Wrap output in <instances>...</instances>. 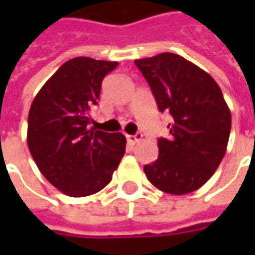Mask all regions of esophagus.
I'll return each instance as SVG.
<instances>
[{
    "label": "esophagus",
    "instance_id": "esophagus-1",
    "mask_svg": "<svg viewBox=\"0 0 255 255\" xmlns=\"http://www.w3.org/2000/svg\"><path fill=\"white\" fill-rule=\"evenodd\" d=\"M142 133H136V135H127V140H128V143L129 144H135V143H138L139 140L142 139Z\"/></svg>",
    "mask_w": 255,
    "mask_h": 255
}]
</instances>
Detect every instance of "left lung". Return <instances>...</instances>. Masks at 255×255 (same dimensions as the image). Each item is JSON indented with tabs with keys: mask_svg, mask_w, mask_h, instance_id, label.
Segmentation results:
<instances>
[{
	"mask_svg": "<svg viewBox=\"0 0 255 255\" xmlns=\"http://www.w3.org/2000/svg\"><path fill=\"white\" fill-rule=\"evenodd\" d=\"M161 112H169V136L158 139V158L143 171L158 190L184 195L202 187L227 151L231 112L219 84L179 54L135 60Z\"/></svg>",
	"mask_w": 255,
	"mask_h": 255,
	"instance_id": "obj_1",
	"label": "left lung"
}]
</instances>
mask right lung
<instances>
[{
	"instance_id": "add662e5",
	"label": "right lung",
	"mask_w": 255,
	"mask_h": 255,
	"mask_svg": "<svg viewBox=\"0 0 255 255\" xmlns=\"http://www.w3.org/2000/svg\"><path fill=\"white\" fill-rule=\"evenodd\" d=\"M117 61L68 60L42 86L28 113L27 144L38 169L69 197H87L109 184L126 153V136L90 128L102 79Z\"/></svg>"
}]
</instances>
